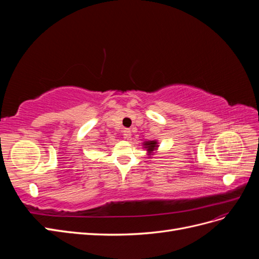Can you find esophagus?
<instances>
[{
  "mask_svg": "<svg viewBox=\"0 0 259 259\" xmlns=\"http://www.w3.org/2000/svg\"><path fill=\"white\" fill-rule=\"evenodd\" d=\"M123 133H124V134H123V135H124V137L128 140V139L131 138V136H132V133H131V131H130V130H125Z\"/></svg>",
  "mask_w": 259,
  "mask_h": 259,
  "instance_id": "esophagus-1",
  "label": "esophagus"
}]
</instances>
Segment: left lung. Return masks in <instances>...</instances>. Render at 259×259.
<instances>
[{
	"mask_svg": "<svg viewBox=\"0 0 259 259\" xmlns=\"http://www.w3.org/2000/svg\"><path fill=\"white\" fill-rule=\"evenodd\" d=\"M156 140H151V142H146L145 143V148H147V150L149 152H151L156 149Z\"/></svg>",
	"mask_w": 259,
	"mask_h": 259,
	"instance_id": "8db88e82",
	"label": "left lung"
}]
</instances>
